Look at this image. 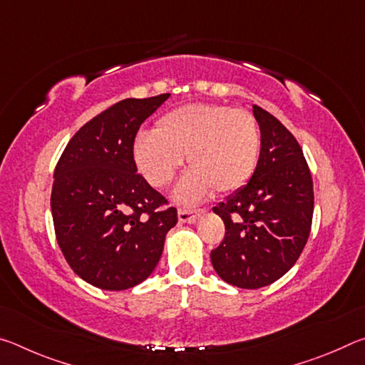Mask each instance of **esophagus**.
<instances>
[{
    "label": "esophagus",
    "mask_w": 365,
    "mask_h": 365,
    "mask_svg": "<svg viewBox=\"0 0 365 365\" xmlns=\"http://www.w3.org/2000/svg\"><path fill=\"white\" fill-rule=\"evenodd\" d=\"M202 209H187V207H180L178 209V220L180 222H188V224H191V222H195L197 215L201 214Z\"/></svg>",
    "instance_id": "1"
}]
</instances>
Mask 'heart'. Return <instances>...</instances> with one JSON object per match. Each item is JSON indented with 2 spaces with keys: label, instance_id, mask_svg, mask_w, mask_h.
I'll return each mask as SVG.
<instances>
[{
  "label": "heart",
  "instance_id": "1",
  "mask_svg": "<svg viewBox=\"0 0 365 365\" xmlns=\"http://www.w3.org/2000/svg\"><path fill=\"white\" fill-rule=\"evenodd\" d=\"M261 132L246 109L222 104H190L169 110L154 133L135 138L138 170L153 187L169 185L187 156L191 169L175 190L182 202H193L209 190L232 193L248 183L256 169Z\"/></svg>",
  "mask_w": 365,
  "mask_h": 365
}]
</instances>
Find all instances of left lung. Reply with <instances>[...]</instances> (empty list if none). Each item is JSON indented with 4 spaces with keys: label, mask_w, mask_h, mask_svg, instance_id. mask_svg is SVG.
<instances>
[{
    "label": "left lung",
    "mask_w": 365,
    "mask_h": 365,
    "mask_svg": "<svg viewBox=\"0 0 365 365\" xmlns=\"http://www.w3.org/2000/svg\"><path fill=\"white\" fill-rule=\"evenodd\" d=\"M261 154L250 182L214 207L225 235L211 251L214 270L233 287L256 289L298 261L312 225L314 188L298 140L267 110L252 106Z\"/></svg>",
    "instance_id": "1"
}]
</instances>
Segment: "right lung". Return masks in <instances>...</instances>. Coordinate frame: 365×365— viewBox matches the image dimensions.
Wrapping results in <instances>:
<instances>
[{
    "instance_id": "1",
    "label": "right lung",
    "mask_w": 365,
    "mask_h": 365,
    "mask_svg": "<svg viewBox=\"0 0 365 365\" xmlns=\"http://www.w3.org/2000/svg\"><path fill=\"white\" fill-rule=\"evenodd\" d=\"M169 98H127L86 122L54 169L51 212L67 264L109 292L138 285L156 267L177 209L137 172L135 137Z\"/></svg>"
}]
</instances>
